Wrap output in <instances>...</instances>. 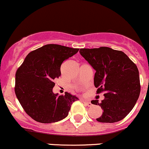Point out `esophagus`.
Wrapping results in <instances>:
<instances>
[{
    "label": "esophagus",
    "instance_id": "esophagus-1",
    "mask_svg": "<svg viewBox=\"0 0 149 149\" xmlns=\"http://www.w3.org/2000/svg\"><path fill=\"white\" fill-rule=\"evenodd\" d=\"M83 103H84L85 105H87L88 106V107H92V103L91 102H90V101H88V100H83Z\"/></svg>",
    "mask_w": 149,
    "mask_h": 149
}]
</instances>
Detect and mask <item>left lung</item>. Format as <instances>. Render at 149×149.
<instances>
[{"mask_svg":"<svg viewBox=\"0 0 149 149\" xmlns=\"http://www.w3.org/2000/svg\"><path fill=\"white\" fill-rule=\"evenodd\" d=\"M80 53L96 71L94 84L104 100L91 101L103 110L101 123H116L131 111L139 97L141 86L137 66L122 51L108 47L82 48Z\"/></svg>","mask_w":149,"mask_h":149,"instance_id":"8db88e82","label":"left lung"}]
</instances>
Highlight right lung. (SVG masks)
<instances>
[{
	"label": "right lung",
	"instance_id": "add662e5",
	"mask_svg": "<svg viewBox=\"0 0 149 149\" xmlns=\"http://www.w3.org/2000/svg\"><path fill=\"white\" fill-rule=\"evenodd\" d=\"M56 44H48L29 53L15 74V95L25 112L42 123L65 118L78 97L65 92L54 94V79L61 76L63 61L78 52Z\"/></svg>",
	"mask_w": 149,
	"mask_h": 149
}]
</instances>
